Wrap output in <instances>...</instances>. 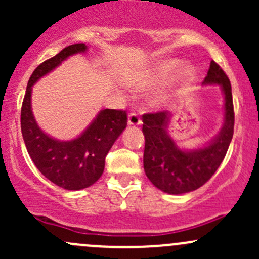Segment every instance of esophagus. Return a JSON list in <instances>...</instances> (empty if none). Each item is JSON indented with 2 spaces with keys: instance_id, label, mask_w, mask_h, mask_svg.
I'll return each instance as SVG.
<instances>
[{
  "instance_id": "obj_1",
  "label": "esophagus",
  "mask_w": 259,
  "mask_h": 259,
  "mask_svg": "<svg viewBox=\"0 0 259 259\" xmlns=\"http://www.w3.org/2000/svg\"><path fill=\"white\" fill-rule=\"evenodd\" d=\"M127 124L133 125V126H137V125L142 124V120H140V116L135 113H130L129 116H127Z\"/></svg>"
}]
</instances>
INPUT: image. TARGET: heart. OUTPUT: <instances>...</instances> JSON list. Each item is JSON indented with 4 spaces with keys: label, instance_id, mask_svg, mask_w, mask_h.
I'll return each instance as SVG.
<instances>
[{
    "label": "heart",
    "instance_id": "b5f03b06",
    "mask_svg": "<svg viewBox=\"0 0 259 259\" xmlns=\"http://www.w3.org/2000/svg\"><path fill=\"white\" fill-rule=\"evenodd\" d=\"M182 66V61L177 59H169L164 60V61L156 62L151 69L145 71L144 74L140 75L137 80L134 81L135 86H149L154 85V83L161 82V81L166 80L169 76L174 74L179 67ZM195 71L192 66H185L182 70L179 75V81L182 85H187L190 81L194 79Z\"/></svg>",
    "mask_w": 259,
    "mask_h": 259
}]
</instances>
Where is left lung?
<instances>
[{"label":"left lung","instance_id":"obj_1","mask_svg":"<svg viewBox=\"0 0 259 259\" xmlns=\"http://www.w3.org/2000/svg\"><path fill=\"white\" fill-rule=\"evenodd\" d=\"M203 85H219L224 95V122L219 134L203 148L183 150L170 135L171 114L158 111L143 115L145 137L144 170L158 189L169 194L193 192L209 180L226 156L233 138L234 110L228 76L217 62L210 61Z\"/></svg>","mask_w":259,"mask_h":259}]
</instances>
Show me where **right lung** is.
I'll use <instances>...</instances> for the list:
<instances>
[{"label": "right lung", "instance_id": "1", "mask_svg": "<svg viewBox=\"0 0 259 259\" xmlns=\"http://www.w3.org/2000/svg\"><path fill=\"white\" fill-rule=\"evenodd\" d=\"M86 50L85 44L70 45L38 65L28 80L21 108V132L33 164L50 182L67 190L83 189L100 178L106 154L127 124L126 111L104 109L80 137L67 142L54 139L38 127L31 109L33 83L67 57Z\"/></svg>", "mask_w": 259, "mask_h": 259}]
</instances>
